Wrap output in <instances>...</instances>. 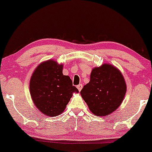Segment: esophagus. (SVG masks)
Returning a JSON list of instances; mask_svg holds the SVG:
<instances>
[{
	"label": "esophagus",
	"mask_w": 152,
	"mask_h": 152,
	"mask_svg": "<svg viewBox=\"0 0 152 152\" xmlns=\"http://www.w3.org/2000/svg\"><path fill=\"white\" fill-rule=\"evenodd\" d=\"M78 88V90H79V91H81V90L82 89V84H80V85H77V87H76Z\"/></svg>",
	"instance_id": "obj_1"
}]
</instances>
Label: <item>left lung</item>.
Listing matches in <instances>:
<instances>
[{
  "label": "left lung",
  "mask_w": 152,
  "mask_h": 152,
  "mask_svg": "<svg viewBox=\"0 0 152 152\" xmlns=\"http://www.w3.org/2000/svg\"><path fill=\"white\" fill-rule=\"evenodd\" d=\"M126 92V84L121 72L111 64L96 67L90 73L89 83L80 93L92 113L106 116L121 104Z\"/></svg>",
  "instance_id": "left-lung-1"
}]
</instances>
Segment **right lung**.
<instances>
[{
    "instance_id": "right-lung-1",
    "label": "right lung",
    "mask_w": 152,
    "mask_h": 152,
    "mask_svg": "<svg viewBox=\"0 0 152 152\" xmlns=\"http://www.w3.org/2000/svg\"><path fill=\"white\" fill-rule=\"evenodd\" d=\"M62 70V64L48 59L41 62L31 76L29 89L33 103L48 117L62 114L73 93H79Z\"/></svg>"
}]
</instances>
